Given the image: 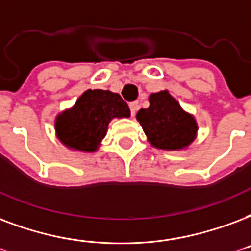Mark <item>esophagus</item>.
Instances as JSON below:
<instances>
[{
    "instance_id": "esophagus-1",
    "label": "esophagus",
    "mask_w": 251,
    "mask_h": 251,
    "mask_svg": "<svg viewBox=\"0 0 251 251\" xmlns=\"http://www.w3.org/2000/svg\"><path fill=\"white\" fill-rule=\"evenodd\" d=\"M130 110H131V116H134L135 113H137V110L139 109V104L137 102V101H134V102H130Z\"/></svg>"
}]
</instances>
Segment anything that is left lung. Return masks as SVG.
<instances>
[{
  "label": "left lung",
  "instance_id": "left-lung-1",
  "mask_svg": "<svg viewBox=\"0 0 251 251\" xmlns=\"http://www.w3.org/2000/svg\"><path fill=\"white\" fill-rule=\"evenodd\" d=\"M150 106L137 113V120L152 147L167 151L187 149L198 135V122L168 91L151 93Z\"/></svg>",
  "mask_w": 251,
  "mask_h": 251
}]
</instances>
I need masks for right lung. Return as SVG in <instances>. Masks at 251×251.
<instances>
[{
	"instance_id": "right-lung-1",
	"label": "right lung",
	"mask_w": 251,
	"mask_h": 251,
	"mask_svg": "<svg viewBox=\"0 0 251 251\" xmlns=\"http://www.w3.org/2000/svg\"><path fill=\"white\" fill-rule=\"evenodd\" d=\"M130 117V109L118 93L88 89L72 108L55 118L57 139L70 150L95 152L101 146L113 118Z\"/></svg>"
}]
</instances>
